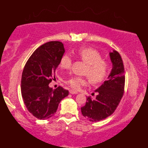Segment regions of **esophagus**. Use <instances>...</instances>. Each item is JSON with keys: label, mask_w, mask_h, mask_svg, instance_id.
Masks as SVG:
<instances>
[{"label": "esophagus", "mask_w": 148, "mask_h": 148, "mask_svg": "<svg viewBox=\"0 0 148 148\" xmlns=\"http://www.w3.org/2000/svg\"><path fill=\"white\" fill-rule=\"evenodd\" d=\"M69 93H70V94H77V92H75V91H73V90H70Z\"/></svg>", "instance_id": "esophagus-1"}]
</instances>
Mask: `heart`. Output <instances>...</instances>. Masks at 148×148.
<instances>
[{
    "mask_svg": "<svg viewBox=\"0 0 148 148\" xmlns=\"http://www.w3.org/2000/svg\"><path fill=\"white\" fill-rule=\"evenodd\" d=\"M77 55L86 64L84 73L88 76L93 84L103 82L108 73L109 64L106 60L97 50L91 48H82L77 51ZM71 65V57L68 53L64 54L60 60V66L64 69H67ZM71 88L75 90H79L82 86L88 84L87 77L72 76L65 81Z\"/></svg>",
    "mask_w": 148,
    "mask_h": 148,
    "instance_id": "obj_1",
    "label": "heart"
}]
</instances>
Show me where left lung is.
I'll use <instances>...</instances> for the list:
<instances>
[{
	"mask_svg": "<svg viewBox=\"0 0 148 148\" xmlns=\"http://www.w3.org/2000/svg\"><path fill=\"white\" fill-rule=\"evenodd\" d=\"M112 69L108 79L95 90V99L87 97L86 105L81 108L82 113L92 122L104 120L110 116L123 98L125 90V69L122 58L116 50L110 53Z\"/></svg>",
	"mask_w": 148,
	"mask_h": 148,
	"instance_id": "8db88e82",
	"label": "left lung"
}]
</instances>
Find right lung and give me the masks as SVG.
Here are the masks:
<instances>
[{"mask_svg":"<svg viewBox=\"0 0 148 148\" xmlns=\"http://www.w3.org/2000/svg\"><path fill=\"white\" fill-rule=\"evenodd\" d=\"M64 53L62 42H46L33 52L23 68L22 98L28 111L40 120L53 116L60 101L69 95V91L62 87L53 90L48 86L55 79L56 69Z\"/></svg>","mask_w":148,"mask_h":148,"instance_id":"add662e5","label":"right lung"}]
</instances>
